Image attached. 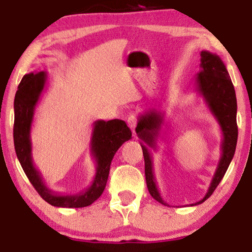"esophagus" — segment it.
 <instances>
[{"mask_svg":"<svg viewBox=\"0 0 252 252\" xmlns=\"http://www.w3.org/2000/svg\"><path fill=\"white\" fill-rule=\"evenodd\" d=\"M136 124H137V118H136L135 115H130V116L128 117V126L131 129H135Z\"/></svg>","mask_w":252,"mask_h":252,"instance_id":"34e87169","label":"esophagus"}]
</instances>
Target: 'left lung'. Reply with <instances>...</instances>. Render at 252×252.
<instances>
[{
    "instance_id": "obj_1",
    "label": "left lung",
    "mask_w": 252,
    "mask_h": 252,
    "mask_svg": "<svg viewBox=\"0 0 252 252\" xmlns=\"http://www.w3.org/2000/svg\"><path fill=\"white\" fill-rule=\"evenodd\" d=\"M194 90L204 98L210 112L218 122L222 138L220 142V158H219L218 166L211 180L209 189L204 198L194 204H190L189 206L201 204L215 192L232 161L237 146V137H238L236 92L226 66L222 63L220 57L209 51H201L200 71L196 74L194 80ZM162 124L163 112L155 109L149 110L138 116L136 134L140 137V143L143 150L144 173H146L147 187H148L150 195L156 201L169 206L162 199L156 185L153 155L149 150V148L153 150L158 148V138L160 137Z\"/></svg>"
}]
</instances>
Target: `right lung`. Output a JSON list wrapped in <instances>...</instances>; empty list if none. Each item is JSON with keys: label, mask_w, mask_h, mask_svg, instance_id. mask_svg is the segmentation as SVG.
<instances>
[{"label": "right lung", "mask_w": 252, "mask_h": 252, "mask_svg": "<svg viewBox=\"0 0 252 252\" xmlns=\"http://www.w3.org/2000/svg\"><path fill=\"white\" fill-rule=\"evenodd\" d=\"M46 71L25 74L17 88L14 99V146L16 156L25 174L30 179L36 192L52 206L78 209L91 205L102 195L106 186L110 164L120 147L131 138V130L122 120L94 122L90 153L96 162V174L88 189L73 194H63L46 186L41 173L35 168L32 155L31 130L34 112L47 85Z\"/></svg>", "instance_id": "right-lung-1"}]
</instances>
